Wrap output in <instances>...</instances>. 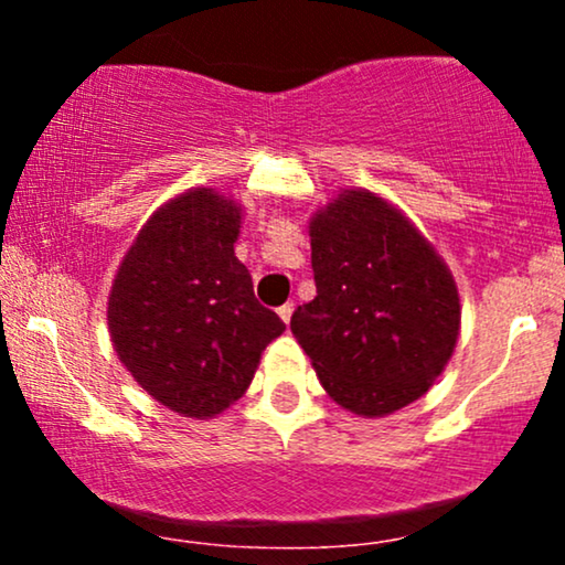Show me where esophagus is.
I'll return each mask as SVG.
<instances>
[{
	"instance_id": "1",
	"label": "esophagus",
	"mask_w": 565,
	"mask_h": 565,
	"mask_svg": "<svg viewBox=\"0 0 565 565\" xmlns=\"http://www.w3.org/2000/svg\"><path fill=\"white\" fill-rule=\"evenodd\" d=\"M291 313H295V305H291V302L281 305V308H278V319H281L284 323L291 321Z\"/></svg>"
}]
</instances>
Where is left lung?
<instances>
[{
    "label": "left lung",
    "instance_id": "1",
    "mask_svg": "<svg viewBox=\"0 0 565 565\" xmlns=\"http://www.w3.org/2000/svg\"><path fill=\"white\" fill-rule=\"evenodd\" d=\"M316 291L291 316L334 404L387 417L430 391L462 327L449 265L398 206L342 188L310 215Z\"/></svg>",
    "mask_w": 565,
    "mask_h": 565
}]
</instances>
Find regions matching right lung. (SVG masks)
Listing matches in <instances>:
<instances>
[{"mask_svg":"<svg viewBox=\"0 0 565 565\" xmlns=\"http://www.w3.org/2000/svg\"><path fill=\"white\" fill-rule=\"evenodd\" d=\"M242 217L217 188L178 193L142 223L108 295L119 361L151 398L191 419L236 404L287 329L255 300L233 252Z\"/></svg>","mask_w":565,"mask_h":565,"instance_id":"right-lung-1","label":"right lung"}]
</instances>
